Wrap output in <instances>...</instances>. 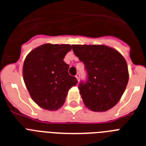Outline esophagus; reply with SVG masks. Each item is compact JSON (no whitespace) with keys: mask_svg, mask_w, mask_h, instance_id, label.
Here are the masks:
<instances>
[{"mask_svg":"<svg viewBox=\"0 0 146 146\" xmlns=\"http://www.w3.org/2000/svg\"><path fill=\"white\" fill-rule=\"evenodd\" d=\"M76 78L78 81H79V79H80V75H79V73H77L76 75Z\"/></svg>","mask_w":146,"mask_h":146,"instance_id":"1","label":"esophagus"}]
</instances>
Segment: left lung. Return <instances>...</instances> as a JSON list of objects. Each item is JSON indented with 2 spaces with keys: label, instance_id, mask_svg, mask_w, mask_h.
Wrapping results in <instances>:
<instances>
[{
  "label": "left lung",
  "instance_id": "1",
  "mask_svg": "<svg viewBox=\"0 0 146 146\" xmlns=\"http://www.w3.org/2000/svg\"><path fill=\"white\" fill-rule=\"evenodd\" d=\"M73 51L84 63L88 80L79 85L85 106L94 112L114 107L123 95L129 79L122 54L105 45H73Z\"/></svg>",
  "mask_w": 146,
  "mask_h": 146
}]
</instances>
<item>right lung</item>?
<instances>
[{"label": "right lung", "mask_w": 146, "mask_h": 146, "mask_svg": "<svg viewBox=\"0 0 146 146\" xmlns=\"http://www.w3.org/2000/svg\"><path fill=\"white\" fill-rule=\"evenodd\" d=\"M69 44L46 43L36 47L24 61L23 79L31 98L39 106L54 111L64 104L67 92L78 82L64 61Z\"/></svg>", "instance_id": "add662e5"}]
</instances>
